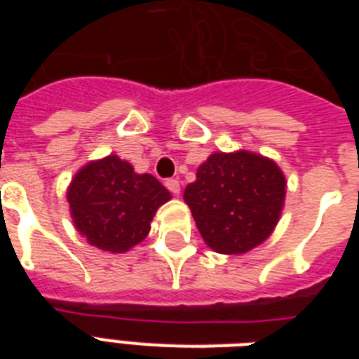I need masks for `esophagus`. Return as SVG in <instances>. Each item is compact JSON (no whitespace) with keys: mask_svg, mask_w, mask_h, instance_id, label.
Segmentation results:
<instances>
[{"mask_svg":"<svg viewBox=\"0 0 359 359\" xmlns=\"http://www.w3.org/2000/svg\"><path fill=\"white\" fill-rule=\"evenodd\" d=\"M165 188H168L173 196H179L180 194V182L177 179H168L165 180Z\"/></svg>","mask_w":359,"mask_h":359,"instance_id":"obj_1","label":"esophagus"}]
</instances>
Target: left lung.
I'll use <instances>...</instances> for the list:
<instances>
[{"instance_id": "obj_1", "label": "left lung", "mask_w": 359, "mask_h": 359, "mask_svg": "<svg viewBox=\"0 0 359 359\" xmlns=\"http://www.w3.org/2000/svg\"><path fill=\"white\" fill-rule=\"evenodd\" d=\"M285 177L276 162L253 152H216L186 186L184 201L203 240L214 251L245 253L270 236L285 199Z\"/></svg>"}]
</instances>
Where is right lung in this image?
I'll return each instance as SVG.
<instances>
[{"mask_svg": "<svg viewBox=\"0 0 359 359\" xmlns=\"http://www.w3.org/2000/svg\"><path fill=\"white\" fill-rule=\"evenodd\" d=\"M67 199L76 229L89 244L123 253L149 235L158 207L171 194L152 175L134 173L128 162L108 156L76 173Z\"/></svg>", "mask_w": 359, "mask_h": 359, "instance_id": "right-lung-1", "label": "right lung"}]
</instances>
